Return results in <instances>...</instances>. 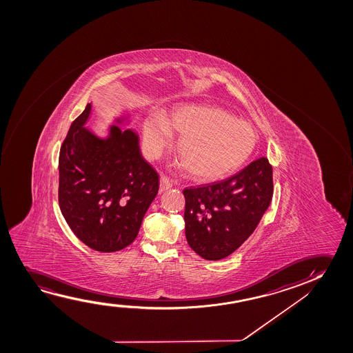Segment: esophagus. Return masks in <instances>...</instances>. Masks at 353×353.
<instances>
[{"label": "esophagus", "instance_id": "esophagus-1", "mask_svg": "<svg viewBox=\"0 0 353 353\" xmlns=\"http://www.w3.org/2000/svg\"><path fill=\"white\" fill-rule=\"evenodd\" d=\"M171 187H172L171 179H170L169 177H166V176H161V177H160V190L164 192V190H168V189L171 188Z\"/></svg>", "mask_w": 353, "mask_h": 353}]
</instances>
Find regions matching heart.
<instances>
[{
  "mask_svg": "<svg viewBox=\"0 0 353 353\" xmlns=\"http://www.w3.org/2000/svg\"><path fill=\"white\" fill-rule=\"evenodd\" d=\"M172 131L181 136L179 154L194 177L221 179L236 170L256 145L251 124L230 113L205 106H185L169 117L152 112L143 123V145L155 159L172 142Z\"/></svg>",
  "mask_w": 353,
  "mask_h": 353,
  "instance_id": "1",
  "label": "heart"
}]
</instances>
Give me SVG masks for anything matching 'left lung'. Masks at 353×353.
I'll use <instances>...</instances> for the list:
<instances>
[{
  "mask_svg": "<svg viewBox=\"0 0 353 353\" xmlns=\"http://www.w3.org/2000/svg\"><path fill=\"white\" fill-rule=\"evenodd\" d=\"M274 194L272 166L265 157L230 179L183 190L185 237L206 261L232 254L256 230Z\"/></svg>",
  "mask_w": 353,
  "mask_h": 353,
  "instance_id": "1",
  "label": "left lung"
}]
</instances>
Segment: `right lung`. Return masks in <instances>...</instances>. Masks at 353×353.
Returning <instances> with one entry per match:
<instances>
[{
  "mask_svg": "<svg viewBox=\"0 0 353 353\" xmlns=\"http://www.w3.org/2000/svg\"><path fill=\"white\" fill-rule=\"evenodd\" d=\"M92 105L68 130L59 154V206L73 234L99 252L121 251L135 240L159 190V174L140 153L130 130L113 126L100 140L85 124Z\"/></svg>",
  "mask_w": 353,
  "mask_h": 353,
  "instance_id": "1",
  "label": "right lung"
}]
</instances>
